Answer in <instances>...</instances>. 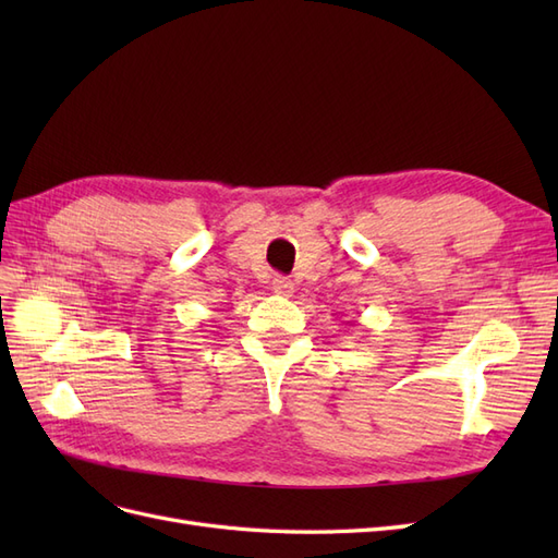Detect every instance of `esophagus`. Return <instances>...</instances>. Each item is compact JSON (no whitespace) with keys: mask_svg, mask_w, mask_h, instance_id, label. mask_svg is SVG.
<instances>
[{"mask_svg":"<svg viewBox=\"0 0 558 558\" xmlns=\"http://www.w3.org/2000/svg\"><path fill=\"white\" fill-rule=\"evenodd\" d=\"M272 291H275L277 295H291V293H293V283H291L289 277L277 275V277L272 279Z\"/></svg>","mask_w":558,"mask_h":558,"instance_id":"esophagus-1","label":"esophagus"}]
</instances>
